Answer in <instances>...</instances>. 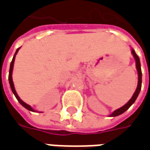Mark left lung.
<instances>
[{
  "mask_svg": "<svg viewBox=\"0 0 150 150\" xmlns=\"http://www.w3.org/2000/svg\"><path fill=\"white\" fill-rule=\"evenodd\" d=\"M132 55L134 57V59L136 60V67H137V72H138V84H137V88L136 89L135 92H134V94L132 96V98L130 99V100L125 104V105H124L123 107H121L119 109H117V110L114 111L112 114L110 115V116H119L120 114H122L125 112L127 109H129V107L132 105L134 102H135L136 99L137 98L138 96L139 93H140V91H141V88H142V70H141V62H140V59H139V57L137 56V54H136L135 51H134V50H132Z\"/></svg>",
  "mask_w": 150,
  "mask_h": 150,
  "instance_id": "left-lung-1",
  "label": "left lung"
}]
</instances>
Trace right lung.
Instances as JSON below:
<instances>
[{
	"instance_id": "1",
	"label": "right lung",
	"mask_w": 150,
	"mask_h": 150,
	"mask_svg": "<svg viewBox=\"0 0 150 150\" xmlns=\"http://www.w3.org/2000/svg\"><path fill=\"white\" fill-rule=\"evenodd\" d=\"M20 49V48H18L17 50H16V53H15L14 56H13V60H12L11 62V64H10V68H9V74H8V81H9V84H10V88H11V90L12 91H13V93L14 94V96H16V98H17V100H18V102L20 103V104L23 106L24 108H25L26 109H28V110L30 111H32V112H35V111L30 106V105H28L27 104H25V102H23V101L21 100V99L19 98V96H18V94H17V92H16V91H15V88H14V85H13V79H12V72H13V63H14V60H15V55L17 54V53H18V50Z\"/></svg>"
}]
</instances>
